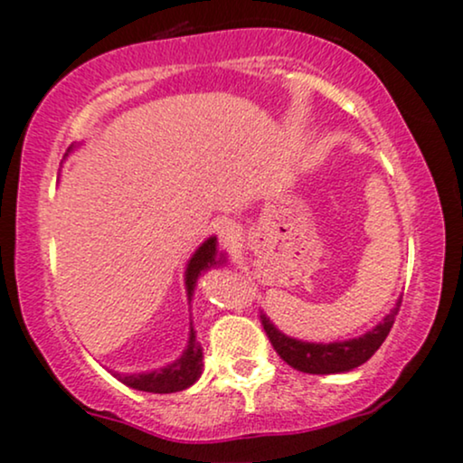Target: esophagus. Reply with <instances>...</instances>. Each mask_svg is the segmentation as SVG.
I'll return each instance as SVG.
<instances>
[{"label":"esophagus","mask_w":463,"mask_h":463,"mask_svg":"<svg viewBox=\"0 0 463 463\" xmlns=\"http://www.w3.org/2000/svg\"><path fill=\"white\" fill-rule=\"evenodd\" d=\"M217 235L224 243H235L239 239V226L235 222H224V224L217 228Z\"/></svg>","instance_id":"1"}]
</instances>
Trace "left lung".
<instances>
[{
  "label": "left lung",
  "instance_id": "1",
  "mask_svg": "<svg viewBox=\"0 0 463 463\" xmlns=\"http://www.w3.org/2000/svg\"><path fill=\"white\" fill-rule=\"evenodd\" d=\"M398 309H401V300L396 302L394 309L387 313L374 328L359 335V337L328 344L302 342V339L289 337V335L279 331L265 313L261 316V324L276 353L291 368L307 372V374H339V372H350L359 368L361 364H365L381 348V344L390 335V328L396 320Z\"/></svg>",
  "mask_w": 463,
  "mask_h": 463
}]
</instances>
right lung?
I'll return each mask as SVG.
<instances>
[{"label": "right lung", "mask_w": 463, "mask_h": 463, "mask_svg": "<svg viewBox=\"0 0 463 463\" xmlns=\"http://www.w3.org/2000/svg\"><path fill=\"white\" fill-rule=\"evenodd\" d=\"M71 150L73 147H69V152ZM224 261L226 254L217 252V237H209L194 254H191V259L187 261V269H184V289H187L189 302L194 298L195 285H198L202 272L217 268V265H222ZM202 365H204L202 364V346L198 339H195L194 324H191L187 348L183 350V354H180L176 361L163 365V368L147 372H132V374L115 372V376L124 385L132 387V390L152 392V394H172V392H183L194 385L195 381L200 379Z\"/></svg>", "instance_id": "right-lung-1"}]
</instances>
